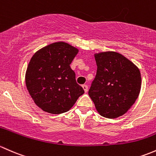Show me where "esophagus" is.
Listing matches in <instances>:
<instances>
[{"instance_id":"obj_1","label":"esophagus","mask_w":156,"mask_h":156,"mask_svg":"<svg viewBox=\"0 0 156 156\" xmlns=\"http://www.w3.org/2000/svg\"><path fill=\"white\" fill-rule=\"evenodd\" d=\"M82 87H83V89H84L85 92H87V91H88V86H87V85H83V86H82Z\"/></svg>"}]
</instances>
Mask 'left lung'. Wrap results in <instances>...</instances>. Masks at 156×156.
Here are the masks:
<instances>
[{
	"instance_id": "left-lung-1",
	"label": "left lung",
	"mask_w": 156,
	"mask_h": 156,
	"mask_svg": "<svg viewBox=\"0 0 156 156\" xmlns=\"http://www.w3.org/2000/svg\"><path fill=\"white\" fill-rule=\"evenodd\" d=\"M97 73L89 90L98 113L115 119L127 113L139 96L141 75L138 67L122 54H94Z\"/></svg>"
}]
</instances>
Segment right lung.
Wrapping results in <instances>:
<instances>
[{
  "mask_svg": "<svg viewBox=\"0 0 156 156\" xmlns=\"http://www.w3.org/2000/svg\"><path fill=\"white\" fill-rule=\"evenodd\" d=\"M78 52L68 43L56 42L38 50L30 58L25 84L30 97L43 111L67 112L84 93L70 67Z\"/></svg>",
  "mask_w": 156,
  "mask_h": 156,
  "instance_id": "1",
  "label": "right lung"
}]
</instances>
